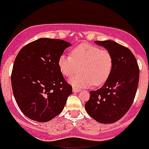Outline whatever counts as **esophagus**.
<instances>
[{
	"label": "esophagus",
	"instance_id": "34e87169",
	"mask_svg": "<svg viewBox=\"0 0 149 149\" xmlns=\"http://www.w3.org/2000/svg\"><path fill=\"white\" fill-rule=\"evenodd\" d=\"M81 91V89H79V88H76V87H73V92L74 93H78Z\"/></svg>",
	"mask_w": 149,
	"mask_h": 149
}]
</instances>
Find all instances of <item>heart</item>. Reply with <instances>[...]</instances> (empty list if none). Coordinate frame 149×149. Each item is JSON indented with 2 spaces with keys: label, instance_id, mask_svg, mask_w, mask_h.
<instances>
[{
  "label": "heart",
  "instance_id": "1",
  "mask_svg": "<svg viewBox=\"0 0 149 149\" xmlns=\"http://www.w3.org/2000/svg\"><path fill=\"white\" fill-rule=\"evenodd\" d=\"M58 65L65 77H72L81 69V73L71 80L74 86H99L110 77L113 58L108 50L83 43L72 50L70 56H60Z\"/></svg>",
  "mask_w": 149,
  "mask_h": 149
}]
</instances>
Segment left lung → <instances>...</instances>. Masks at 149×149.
Returning <instances> with one entry per match:
<instances>
[{
    "label": "left lung",
    "mask_w": 149,
    "mask_h": 149,
    "mask_svg": "<svg viewBox=\"0 0 149 149\" xmlns=\"http://www.w3.org/2000/svg\"><path fill=\"white\" fill-rule=\"evenodd\" d=\"M111 53L113 67L102 87L90 91L85 109L100 123L111 124L122 118L134 101L138 84L139 68L136 58L127 48L111 40L95 41Z\"/></svg>",
    "instance_id": "8db88e82"
}]
</instances>
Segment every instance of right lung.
<instances>
[{
	"mask_svg": "<svg viewBox=\"0 0 149 149\" xmlns=\"http://www.w3.org/2000/svg\"><path fill=\"white\" fill-rule=\"evenodd\" d=\"M71 44L41 38L24 46L15 57L11 74L13 92L21 111L39 122L60 113L72 93L58 65L60 56Z\"/></svg>",
	"mask_w": 149,
	"mask_h": 149,
	"instance_id": "obj_1",
	"label": "right lung"
}]
</instances>
